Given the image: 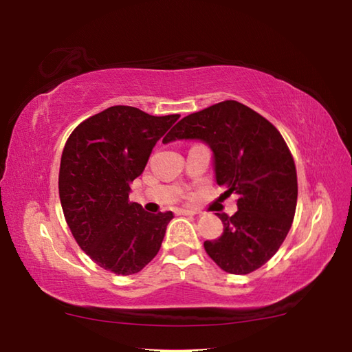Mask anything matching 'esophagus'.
Listing matches in <instances>:
<instances>
[{
  "instance_id": "1",
  "label": "esophagus",
  "mask_w": 352,
  "mask_h": 352,
  "mask_svg": "<svg viewBox=\"0 0 352 352\" xmlns=\"http://www.w3.org/2000/svg\"><path fill=\"white\" fill-rule=\"evenodd\" d=\"M178 212L183 214V216H195V214H199L195 210H188V208H182V210H178Z\"/></svg>"
}]
</instances>
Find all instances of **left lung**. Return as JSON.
Segmentation results:
<instances>
[{
  "label": "left lung",
  "instance_id": "left-lung-1",
  "mask_svg": "<svg viewBox=\"0 0 352 352\" xmlns=\"http://www.w3.org/2000/svg\"><path fill=\"white\" fill-rule=\"evenodd\" d=\"M177 140L205 142L217 184L239 195L234 216L217 214L223 233L205 241L208 256L233 275L259 269L281 247L296 210V169L281 133L250 107L223 100L184 116L163 142Z\"/></svg>",
  "mask_w": 352,
  "mask_h": 352
}]
</instances>
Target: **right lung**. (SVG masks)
I'll use <instances>...</instances> for the list:
<instances>
[{
	"instance_id": "obj_1",
	"label": "right lung",
	"mask_w": 352,
	"mask_h": 352,
	"mask_svg": "<svg viewBox=\"0 0 352 352\" xmlns=\"http://www.w3.org/2000/svg\"><path fill=\"white\" fill-rule=\"evenodd\" d=\"M178 118L115 105L79 124L65 144L58 172L65 219L83 252L116 275L144 269L174 219L172 211H144L129 194L157 141Z\"/></svg>"
}]
</instances>
